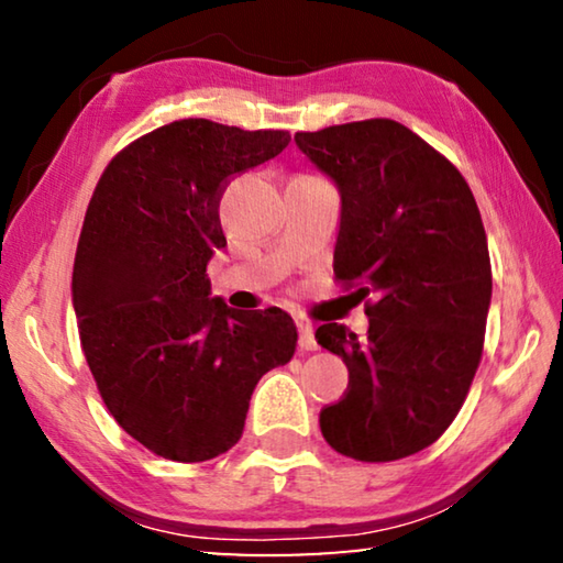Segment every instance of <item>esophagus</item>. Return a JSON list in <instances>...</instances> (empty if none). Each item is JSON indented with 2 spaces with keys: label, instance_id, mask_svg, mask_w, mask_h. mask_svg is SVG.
<instances>
[{
  "label": "esophagus",
  "instance_id": "34e87169",
  "mask_svg": "<svg viewBox=\"0 0 563 563\" xmlns=\"http://www.w3.org/2000/svg\"><path fill=\"white\" fill-rule=\"evenodd\" d=\"M298 332H300V347L302 350H318L316 330H312L308 320H298Z\"/></svg>",
  "mask_w": 563,
  "mask_h": 563
}]
</instances>
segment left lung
<instances>
[{"instance_id":"left-lung-1","label":"left lung","mask_w":563,"mask_h":563,"mask_svg":"<svg viewBox=\"0 0 563 563\" xmlns=\"http://www.w3.org/2000/svg\"><path fill=\"white\" fill-rule=\"evenodd\" d=\"M295 144L340 190L335 278L375 298L365 338L338 322L316 332L350 373L322 437L357 462L402 460L440 440L479 367L492 302L479 208L460 170L393 119L298 131Z\"/></svg>"}]
</instances>
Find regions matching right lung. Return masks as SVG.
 <instances>
[{
  "mask_svg": "<svg viewBox=\"0 0 563 563\" xmlns=\"http://www.w3.org/2000/svg\"><path fill=\"white\" fill-rule=\"evenodd\" d=\"M288 144V131L180 119L113 156L93 188L71 275L81 347L111 417L164 460L231 450L258 379L298 345L288 312L228 308L206 275L225 247V184Z\"/></svg>",
  "mask_w": 563,
  "mask_h": 563,
  "instance_id": "1",
  "label": "right lung"
}]
</instances>
